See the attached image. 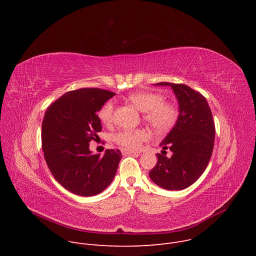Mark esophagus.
Wrapping results in <instances>:
<instances>
[{
  "label": "esophagus",
  "mask_w": 256,
  "mask_h": 256,
  "mask_svg": "<svg viewBox=\"0 0 256 256\" xmlns=\"http://www.w3.org/2000/svg\"><path fill=\"white\" fill-rule=\"evenodd\" d=\"M122 154H138V152L130 150V149H122Z\"/></svg>",
  "instance_id": "1"
}]
</instances>
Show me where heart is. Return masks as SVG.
Returning <instances> with one entry per match:
<instances>
[{"mask_svg": "<svg viewBox=\"0 0 256 256\" xmlns=\"http://www.w3.org/2000/svg\"><path fill=\"white\" fill-rule=\"evenodd\" d=\"M128 100L142 112L144 120L154 130L163 132L171 130L178 120L179 109L175 102L164 100L161 93L140 90L128 95ZM114 103L105 102L97 112L99 120L106 126L112 124L114 120ZM148 138V134L144 130H122L114 136V140L128 149H136L140 144Z\"/></svg>", "mask_w": 256, "mask_h": 256, "instance_id": "obj_1", "label": "heart"}]
</instances>
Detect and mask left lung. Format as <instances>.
<instances>
[{"label": "left lung", "mask_w": 256, "mask_h": 256, "mask_svg": "<svg viewBox=\"0 0 256 256\" xmlns=\"http://www.w3.org/2000/svg\"><path fill=\"white\" fill-rule=\"evenodd\" d=\"M158 86H171L179 102L176 124L160 144L162 154L149 172L153 182L168 190L190 186L206 170L214 149V122L210 108L204 95L184 84L169 82ZM166 150L172 156H166Z\"/></svg>", "instance_id": "obj_1"}]
</instances>
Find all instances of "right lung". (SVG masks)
I'll return each mask as SVG.
<instances>
[{
  "instance_id": "1",
  "label": "right lung",
  "mask_w": 256,
  "mask_h": 256,
  "mask_svg": "<svg viewBox=\"0 0 256 256\" xmlns=\"http://www.w3.org/2000/svg\"><path fill=\"white\" fill-rule=\"evenodd\" d=\"M114 95L99 88H81L64 94L46 109L42 128L44 159L56 180L72 194L96 196L116 176L120 150L108 149L103 156L89 150V142L102 130L96 112Z\"/></svg>"
}]
</instances>
